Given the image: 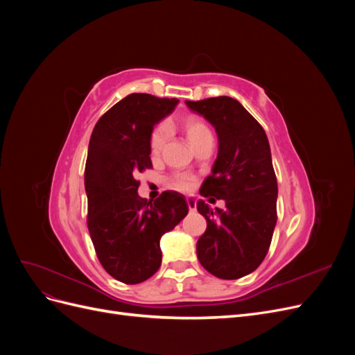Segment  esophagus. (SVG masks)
Instances as JSON below:
<instances>
[{"label":"esophagus","instance_id":"34e87169","mask_svg":"<svg viewBox=\"0 0 355 355\" xmlns=\"http://www.w3.org/2000/svg\"><path fill=\"white\" fill-rule=\"evenodd\" d=\"M187 204H188V209L189 211H196L197 210V201L192 198V197H188L187 198Z\"/></svg>","mask_w":355,"mask_h":355}]
</instances>
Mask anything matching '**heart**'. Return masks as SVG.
<instances>
[{
	"instance_id": "heart-1",
	"label": "heart",
	"mask_w": 355,
	"mask_h": 355,
	"mask_svg": "<svg viewBox=\"0 0 355 355\" xmlns=\"http://www.w3.org/2000/svg\"><path fill=\"white\" fill-rule=\"evenodd\" d=\"M180 128L184 135L187 136L188 142L192 148L198 146L201 142L206 141V139L211 137V132L209 125L204 123L201 118L196 115H188L184 116L180 120ZM168 137V130L164 125H158L155 130L151 135V139H149V153H151L153 158H158L163 153V149L166 146ZM168 185L175 189L179 191H191L196 185V179L194 176H191L188 173H176L170 178Z\"/></svg>"
}]
</instances>
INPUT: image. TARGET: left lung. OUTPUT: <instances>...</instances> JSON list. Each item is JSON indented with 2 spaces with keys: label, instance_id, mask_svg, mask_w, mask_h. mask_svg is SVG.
<instances>
[{
  "label": "left lung",
  "instance_id": "1",
  "mask_svg": "<svg viewBox=\"0 0 355 355\" xmlns=\"http://www.w3.org/2000/svg\"><path fill=\"white\" fill-rule=\"evenodd\" d=\"M185 103L206 118L219 139L216 161L200 194L210 202L225 200V207L214 211L202 200L197 202L207 220L197 256L214 277L235 280L262 263L272 240L278 188L270 142L262 125L228 96Z\"/></svg>",
  "mask_w": 355,
  "mask_h": 355
}]
</instances>
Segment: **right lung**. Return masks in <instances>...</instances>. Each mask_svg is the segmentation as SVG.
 <instances>
[{
  "label": "right lung",
  "mask_w": 355,
  "mask_h": 355,
  "mask_svg": "<svg viewBox=\"0 0 355 355\" xmlns=\"http://www.w3.org/2000/svg\"><path fill=\"white\" fill-rule=\"evenodd\" d=\"M178 99L132 93L96 123L85 161L87 227L98 259L115 280L137 284L161 265L159 239L188 214L185 197L164 191L155 201L137 194V173L151 168L149 139Z\"/></svg>",
  "instance_id": "1"
}]
</instances>
